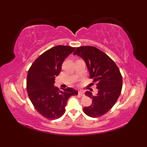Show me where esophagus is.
<instances>
[{"label":"esophagus","mask_w":147,"mask_h":147,"mask_svg":"<svg viewBox=\"0 0 147 147\" xmlns=\"http://www.w3.org/2000/svg\"><path fill=\"white\" fill-rule=\"evenodd\" d=\"M78 94H79V95H80V96H84V91H83L80 90V91H78Z\"/></svg>","instance_id":"esophagus-1"}]
</instances>
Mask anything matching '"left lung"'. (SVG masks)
Listing matches in <instances>:
<instances>
[{
    "label": "left lung",
    "instance_id": "obj_1",
    "mask_svg": "<svg viewBox=\"0 0 147 147\" xmlns=\"http://www.w3.org/2000/svg\"><path fill=\"white\" fill-rule=\"evenodd\" d=\"M74 55H77L85 62L90 78L97 83L98 92L93 96L87 91L85 95L92 99V104L84 107L83 112L88 116L101 117L113 107L121 94L122 76L115 62L103 51L94 47L77 48Z\"/></svg>",
    "mask_w": 147,
    "mask_h": 147
}]
</instances>
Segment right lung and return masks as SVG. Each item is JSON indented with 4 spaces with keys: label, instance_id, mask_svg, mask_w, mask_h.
<instances>
[{
    "label": "right lung",
    "instance_id": "right-lung-1",
    "mask_svg": "<svg viewBox=\"0 0 147 147\" xmlns=\"http://www.w3.org/2000/svg\"><path fill=\"white\" fill-rule=\"evenodd\" d=\"M75 49L64 45L49 49L36 59L28 70L26 88L29 97L37 112L47 119L61 117L68 99L78 94L72 88L61 91L54 86L63 63Z\"/></svg>",
    "mask_w": 147,
    "mask_h": 147
}]
</instances>
